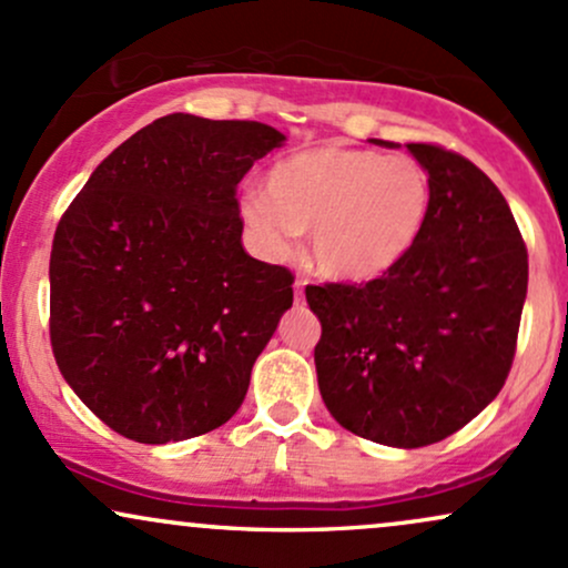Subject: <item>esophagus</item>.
Segmentation results:
<instances>
[{
    "mask_svg": "<svg viewBox=\"0 0 568 568\" xmlns=\"http://www.w3.org/2000/svg\"><path fill=\"white\" fill-rule=\"evenodd\" d=\"M293 288H296V302L302 304L304 302V280H296V285H293Z\"/></svg>",
    "mask_w": 568,
    "mask_h": 568,
    "instance_id": "34e87169",
    "label": "esophagus"
}]
</instances>
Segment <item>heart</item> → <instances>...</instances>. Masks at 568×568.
<instances>
[{"instance_id": "b5f03b06", "label": "heart", "mask_w": 568, "mask_h": 568, "mask_svg": "<svg viewBox=\"0 0 568 568\" xmlns=\"http://www.w3.org/2000/svg\"><path fill=\"white\" fill-rule=\"evenodd\" d=\"M429 207V173L414 158L317 143L275 162L264 192L240 200V216L266 256H285L293 237L306 232L317 275L363 285L406 262Z\"/></svg>"}]
</instances>
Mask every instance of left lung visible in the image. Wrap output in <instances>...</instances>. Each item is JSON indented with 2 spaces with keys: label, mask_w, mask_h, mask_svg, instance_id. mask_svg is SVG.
<instances>
[{
  "label": "left lung",
  "mask_w": 568,
  "mask_h": 568,
  "mask_svg": "<svg viewBox=\"0 0 568 568\" xmlns=\"http://www.w3.org/2000/svg\"><path fill=\"white\" fill-rule=\"evenodd\" d=\"M406 149L433 184L410 256L374 283L306 288L323 325L315 368L325 408L393 448L448 438L499 395L529 288L526 245L491 179L433 143Z\"/></svg>",
  "instance_id": "8db88e82"
}]
</instances>
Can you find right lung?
<instances>
[{"instance_id":"add662e5","label":"right lung","mask_w":568,"mask_h":568,"mask_svg":"<svg viewBox=\"0 0 568 568\" xmlns=\"http://www.w3.org/2000/svg\"><path fill=\"white\" fill-rule=\"evenodd\" d=\"M283 143L264 122L160 116L63 213L50 342L63 379L114 433L160 446L243 406L293 277L245 253L234 189Z\"/></svg>"}]
</instances>
